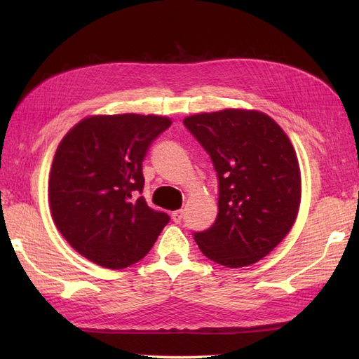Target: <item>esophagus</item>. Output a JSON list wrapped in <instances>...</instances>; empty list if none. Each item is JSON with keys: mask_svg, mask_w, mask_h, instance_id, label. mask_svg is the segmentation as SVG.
I'll list each match as a JSON object with an SVG mask.
<instances>
[{"mask_svg": "<svg viewBox=\"0 0 359 359\" xmlns=\"http://www.w3.org/2000/svg\"><path fill=\"white\" fill-rule=\"evenodd\" d=\"M172 220L175 222L177 224H178V223H181V220H182V211H181V210H178V211H173V212H172Z\"/></svg>", "mask_w": 359, "mask_h": 359, "instance_id": "esophagus-1", "label": "esophagus"}]
</instances>
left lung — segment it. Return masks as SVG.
Returning a JSON list of instances; mask_svg holds the SVG:
<instances>
[{
  "instance_id": "obj_1",
  "label": "left lung",
  "mask_w": 359,
  "mask_h": 359,
  "mask_svg": "<svg viewBox=\"0 0 359 359\" xmlns=\"http://www.w3.org/2000/svg\"><path fill=\"white\" fill-rule=\"evenodd\" d=\"M182 123L210 154L219 178L215 223L194 240L215 264H256L297 220L301 172L295 149L274 119L259 111L205 112Z\"/></svg>"
}]
</instances>
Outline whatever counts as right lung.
<instances>
[{
	"instance_id": "obj_1",
	"label": "right lung",
	"mask_w": 359,
	"mask_h": 359,
	"mask_svg": "<svg viewBox=\"0 0 359 359\" xmlns=\"http://www.w3.org/2000/svg\"><path fill=\"white\" fill-rule=\"evenodd\" d=\"M172 124L158 115H94L62 137L52 161L53 223L83 257L109 269L139 262L169 222L144 190L142 161L151 142Z\"/></svg>"
}]
</instances>
